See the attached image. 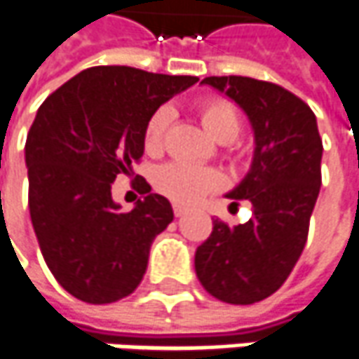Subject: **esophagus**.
Here are the masks:
<instances>
[{
	"mask_svg": "<svg viewBox=\"0 0 359 359\" xmlns=\"http://www.w3.org/2000/svg\"><path fill=\"white\" fill-rule=\"evenodd\" d=\"M172 212H175V215H177V217H182V215L187 214L188 210H187V208H184V205L175 204V205H172Z\"/></svg>",
	"mask_w": 359,
	"mask_h": 359,
	"instance_id": "esophagus-1",
	"label": "esophagus"
}]
</instances>
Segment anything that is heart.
I'll return each instance as SVG.
<instances>
[{
    "mask_svg": "<svg viewBox=\"0 0 359 359\" xmlns=\"http://www.w3.org/2000/svg\"><path fill=\"white\" fill-rule=\"evenodd\" d=\"M198 118L205 132L217 142H231L241 130L239 110L223 97H205L196 104ZM172 112L159 107L147 118L144 128V149L149 155H159L165 149L167 132L171 126ZM155 188L179 204H196L205 194L223 187L222 172L210 167H194L188 163H167L155 171Z\"/></svg>",
    "mask_w": 359,
    "mask_h": 359,
    "instance_id": "heart-1",
    "label": "heart"
}]
</instances>
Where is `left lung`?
Instances as JSON below:
<instances>
[{
  "mask_svg": "<svg viewBox=\"0 0 359 359\" xmlns=\"http://www.w3.org/2000/svg\"><path fill=\"white\" fill-rule=\"evenodd\" d=\"M202 83L247 112L257 147L249 175L227 194L233 204L249 200L250 219L235 227L214 219L194 268L215 299L250 305L278 292L302 257L320 190L323 142L309 104L280 85L243 75Z\"/></svg>",
  "mask_w": 359,
  "mask_h": 359,
  "instance_id": "1",
  "label": "left lung"
}]
</instances>
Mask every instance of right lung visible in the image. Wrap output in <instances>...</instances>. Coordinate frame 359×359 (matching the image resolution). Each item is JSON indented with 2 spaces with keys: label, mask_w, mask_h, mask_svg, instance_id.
Segmentation results:
<instances>
[{
  "label": "right lung",
  "mask_w": 359,
  "mask_h": 359,
  "mask_svg": "<svg viewBox=\"0 0 359 359\" xmlns=\"http://www.w3.org/2000/svg\"><path fill=\"white\" fill-rule=\"evenodd\" d=\"M196 81L95 66L40 104L25 144L29 210L50 272L77 299L114 303L142 282L151 243L172 222L171 202L136 177L144 198L122 212L110 188L142 159L147 118Z\"/></svg>",
  "instance_id": "right-lung-1"
}]
</instances>
